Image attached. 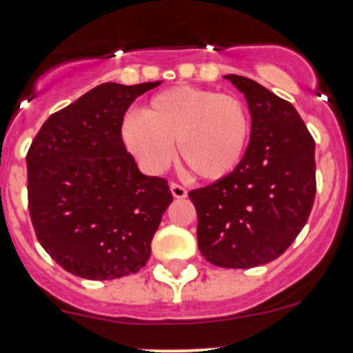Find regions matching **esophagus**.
<instances>
[{"instance_id":"esophagus-1","label":"esophagus","mask_w":353,"mask_h":353,"mask_svg":"<svg viewBox=\"0 0 353 353\" xmlns=\"http://www.w3.org/2000/svg\"><path fill=\"white\" fill-rule=\"evenodd\" d=\"M170 191H172V196L177 199H183L188 196L186 188H183L181 184H177V183H170Z\"/></svg>"}]
</instances>
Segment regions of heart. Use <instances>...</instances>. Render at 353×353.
<instances>
[{"instance_id":"b5f03b06","label":"heart","mask_w":353,"mask_h":353,"mask_svg":"<svg viewBox=\"0 0 353 353\" xmlns=\"http://www.w3.org/2000/svg\"><path fill=\"white\" fill-rule=\"evenodd\" d=\"M121 137L152 172L169 165L176 141L177 160L191 176L216 181L232 172L243 159L249 112L234 95L181 85L154 95L141 116H128Z\"/></svg>"}]
</instances>
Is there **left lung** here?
<instances>
[{"instance_id":"1","label":"left lung","mask_w":353,"mask_h":353,"mask_svg":"<svg viewBox=\"0 0 353 353\" xmlns=\"http://www.w3.org/2000/svg\"><path fill=\"white\" fill-rule=\"evenodd\" d=\"M251 112L245 154L229 176L190 191L198 248L220 268H254L287 251L316 196L314 140L290 102L254 80L225 74Z\"/></svg>"}]
</instances>
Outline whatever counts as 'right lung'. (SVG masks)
<instances>
[{"label":"right lung","instance_id":"1","mask_svg":"<svg viewBox=\"0 0 353 353\" xmlns=\"http://www.w3.org/2000/svg\"><path fill=\"white\" fill-rule=\"evenodd\" d=\"M159 85H99L51 114L28 148V212L35 236L73 275L121 279L150 258L172 193L163 177L138 170L121 126L134 99Z\"/></svg>","mask_w":353,"mask_h":353}]
</instances>
